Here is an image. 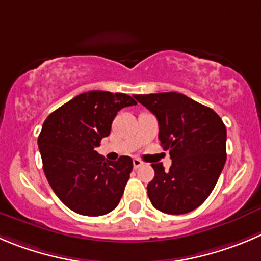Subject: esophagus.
I'll use <instances>...</instances> for the list:
<instances>
[{
	"label": "esophagus",
	"mask_w": 261,
	"mask_h": 261,
	"mask_svg": "<svg viewBox=\"0 0 261 261\" xmlns=\"http://www.w3.org/2000/svg\"><path fill=\"white\" fill-rule=\"evenodd\" d=\"M142 164L143 163L140 159H133V168H135V169H138L140 166H142Z\"/></svg>",
	"instance_id": "esophagus-1"
}]
</instances>
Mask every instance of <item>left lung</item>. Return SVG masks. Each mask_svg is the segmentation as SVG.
Returning <instances> with one entry per match:
<instances>
[{
  "mask_svg": "<svg viewBox=\"0 0 261 261\" xmlns=\"http://www.w3.org/2000/svg\"><path fill=\"white\" fill-rule=\"evenodd\" d=\"M156 116L159 140L169 150L172 166L152 164L155 177L147 185L151 203L165 214L179 215L209 197L227 159V129L213 109L177 93L136 95Z\"/></svg>",
  "mask_w": 261,
  "mask_h": 261,
  "instance_id": "left-lung-1",
  "label": "left lung"
}]
</instances>
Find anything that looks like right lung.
<instances>
[{
  "label": "right lung",
  "instance_id": "1",
  "mask_svg": "<svg viewBox=\"0 0 261 261\" xmlns=\"http://www.w3.org/2000/svg\"><path fill=\"white\" fill-rule=\"evenodd\" d=\"M125 93L89 91L49 114L38 137L43 172L64 205L87 217L118 206L133 169L129 156L105 160L96 147L110 135L120 109L136 105Z\"/></svg>",
  "mask_w": 261,
  "mask_h": 261
}]
</instances>
